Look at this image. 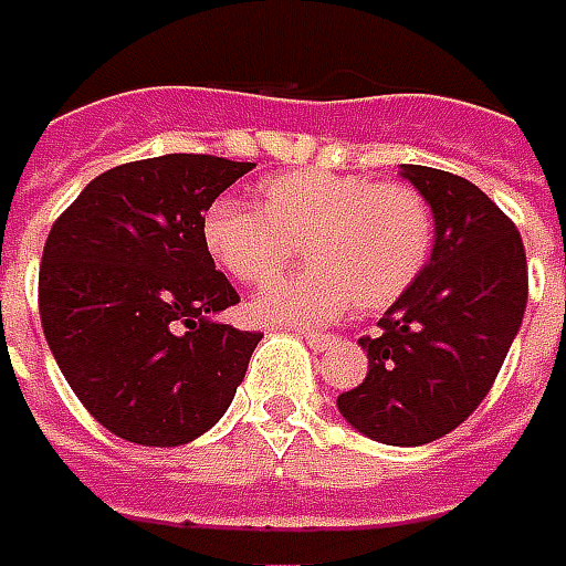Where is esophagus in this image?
Masks as SVG:
<instances>
[{"mask_svg":"<svg viewBox=\"0 0 566 566\" xmlns=\"http://www.w3.org/2000/svg\"><path fill=\"white\" fill-rule=\"evenodd\" d=\"M303 340L310 344L313 349H325L334 344V334H318V332H306L303 334Z\"/></svg>","mask_w":566,"mask_h":566,"instance_id":"obj_1","label":"esophagus"}]
</instances>
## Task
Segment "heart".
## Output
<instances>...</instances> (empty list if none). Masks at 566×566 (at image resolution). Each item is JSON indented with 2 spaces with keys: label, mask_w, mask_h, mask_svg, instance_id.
<instances>
[{
  "label": "heart",
  "mask_w": 566,
  "mask_h": 566,
  "mask_svg": "<svg viewBox=\"0 0 566 566\" xmlns=\"http://www.w3.org/2000/svg\"><path fill=\"white\" fill-rule=\"evenodd\" d=\"M430 234V207L412 186L322 167L263 182L256 207L222 198L201 217L203 251L251 287L272 282L303 248L313 266L251 303L256 318L284 325L332 322L353 303L387 310L421 275Z\"/></svg>",
  "instance_id": "obj_1"
}]
</instances>
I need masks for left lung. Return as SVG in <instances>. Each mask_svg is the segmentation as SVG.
Segmentation results:
<instances>
[{"mask_svg": "<svg viewBox=\"0 0 566 566\" xmlns=\"http://www.w3.org/2000/svg\"><path fill=\"white\" fill-rule=\"evenodd\" d=\"M433 213V251L415 284L363 337L368 375L337 409L368 440L424 446L490 394L526 310L524 241L474 182L402 164Z\"/></svg>", "mask_w": 566, "mask_h": 566, "instance_id": "8db88e82", "label": "left lung"}]
</instances>
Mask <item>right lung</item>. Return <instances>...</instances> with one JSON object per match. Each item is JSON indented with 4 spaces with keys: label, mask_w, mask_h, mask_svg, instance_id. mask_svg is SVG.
Segmentation results:
<instances>
[{
    "label": "right lung",
    "mask_w": 566,
    "mask_h": 566,
    "mask_svg": "<svg viewBox=\"0 0 566 566\" xmlns=\"http://www.w3.org/2000/svg\"><path fill=\"white\" fill-rule=\"evenodd\" d=\"M253 164L164 154L95 176L55 219L40 318L90 415L138 446H186L217 424L263 334L217 322L238 303L203 251L201 217Z\"/></svg>",
    "instance_id": "1"
}]
</instances>
